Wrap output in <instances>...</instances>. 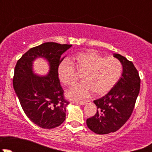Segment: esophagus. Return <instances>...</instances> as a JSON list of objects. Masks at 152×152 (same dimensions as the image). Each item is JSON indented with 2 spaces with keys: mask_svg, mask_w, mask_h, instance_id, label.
<instances>
[{
  "mask_svg": "<svg viewBox=\"0 0 152 152\" xmlns=\"http://www.w3.org/2000/svg\"><path fill=\"white\" fill-rule=\"evenodd\" d=\"M87 102H89V101H87V102L86 101H81V102H76V104H79L81 105H85Z\"/></svg>",
  "mask_w": 152,
  "mask_h": 152,
  "instance_id": "1",
  "label": "esophagus"
}]
</instances>
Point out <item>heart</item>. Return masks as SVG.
I'll use <instances>...</instances> for the list:
<instances>
[{"instance_id": "b5f03b06", "label": "heart", "mask_w": 152, "mask_h": 152, "mask_svg": "<svg viewBox=\"0 0 152 152\" xmlns=\"http://www.w3.org/2000/svg\"><path fill=\"white\" fill-rule=\"evenodd\" d=\"M75 68L79 74H82L83 82L67 92V97L71 100L86 99L92 93L95 96L107 94L118 83L122 74V65L118 59L88 50L59 63L58 76L63 85L73 86L77 82L79 77Z\"/></svg>"}]
</instances>
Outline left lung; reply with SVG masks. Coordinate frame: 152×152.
Listing matches in <instances>:
<instances>
[{
	"label": "left lung",
	"instance_id": "obj_1",
	"mask_svg": "<svg viewBox=\"0 0 152 152\" xmlns=\"http://www.w3.org/2000/svg\"><path fill=\"white\" fill-rule=\"evenodd\" d=\"M113 56L123 67L121 77L107 95L93 101L97 112L87 119L88 128L99 134L116 132L127 121L140 91V79L132 62L118 53H114Z\"/></svg>",
	"mask_w": 152,
	"mask_h": 152
}]
</instances>
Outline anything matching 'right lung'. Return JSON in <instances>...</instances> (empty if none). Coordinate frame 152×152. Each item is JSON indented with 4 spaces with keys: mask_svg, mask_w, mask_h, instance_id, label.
Wrapping results in <instances>:
<instances>
[{
    "mask_svg": "<svg viewBox=\"0 0 152 152\" xmlns=\"http://www.w3.org/2000/svg\"><path fill=\"white\" fill-rule=\"evenodd\" d=\"M71 46L45 42L29 49L15 66L14 90L27 117L41 128H55L65 120L69 102L64 99L57 68L65 58L62 54ZM39 58L49 64V71L45 75H36L33 70V62Z\"/></svg>",
    "mask_w": 152,
    "mask_h": 152,
    "instance_id": "add662e5",
    "label": "right lung"
}]
</instances>
